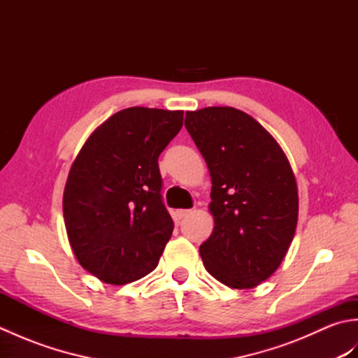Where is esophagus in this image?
<instances>
[{"label":"esophagus","mask_w":358,"mask_h":358,"mask_svg":"<svg viewBox=\"0 0 358 358\" xmlns=\"http://www.w3.org/2000/svg\"><path fill=\"white\" fill-rule=\"evenodd\" d=\"M192 214V210L191 209H178L177 210V217L181 220V218H185V217H189Z\"/></svg>","instance_id":"34e87169"}]
</instances>
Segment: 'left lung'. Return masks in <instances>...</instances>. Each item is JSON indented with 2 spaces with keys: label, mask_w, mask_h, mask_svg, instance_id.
<instances>
[{
  "label": "left lung",
  "mask_w": 358,
  "mask_h": 358,
  "mask_svg": "<svg viewBox=\"0 0 358 358\" xmlns=\"http://www.w3.org/2000/svg\"><path fill=\"white\" fill-rule=\"evenodd\" d=\"M185 126L212 180L214 231L200 246L204 268L234 289L269 278L291 246L299 220L295 175L283 149L246 112L204 108Z\"/></svg>",
  "instance_id": "left-lung-1"
}]
</instances>
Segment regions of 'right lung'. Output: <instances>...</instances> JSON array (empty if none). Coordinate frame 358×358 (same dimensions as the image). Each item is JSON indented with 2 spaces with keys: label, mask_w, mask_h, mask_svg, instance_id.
<instances>
[{
  "label": "right lung",
  "mask_w": 358,
  "mask_h": 358,
  "mask_svg": "<svg viewBox=\"0 0 358 358\" xmlns=\"http://www.w3.org/2000/svg\"><path fill=\"white\" fill-rule=\"evenodd\" d=\"M181 126L183 110L123 109L90 134L72 163L67 238L78 263L104 283H132L157 268L173 231L158 157Z\"/></svg>",
  "instance_id": "right-lung-1"
}]
</instances>
